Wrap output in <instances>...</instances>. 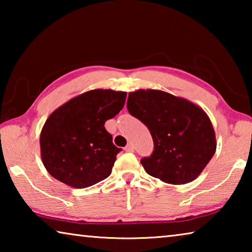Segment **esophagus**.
<instances>
[{
    "label": "esophagus",
    "mask_w": 252,
    "mask_h": 252,
    "mask_svg": "<svg viewBox=\"0 0 252 252\" xmlns=\"http://www.w3.org/2000/svg\"><path fill=\"white\" fill-rule=\"evenodd\" d=\"M125 150H126V152H133V151H134L133 144H132V143H129V144H127V146L125 148Z\"/></svg>",
    "instance_id": "obj_1"
}]
</instances>
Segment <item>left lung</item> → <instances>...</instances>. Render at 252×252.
<instances>
[{"label": "left lung", "instance_id": "8db88e82", "mask_svg": "<svg viewBox=\"0 0 252 252\" xmlns=\"http://www.w3.org/2000/svg\"><path fill=\"white\" fill-rule=\"evenodd\" d=\"M126 106L147 126L155 143L151 157L141 160L147 173L170 185L195 180L217 149L215 129L203 109L152 89L130 92Z\"/></svg>", "mask_w": 252, "mask_h": 252}]
</instances>
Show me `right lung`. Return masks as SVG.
I'll return each instance as SVG.
<instances>
[{
    "instance_id": "obj_1",
    "label": "right lung",
    "mask_w": 252,
    "mask_h": 252,
    "mask_svg": "<svg viewBox=\"0 0 252 252\" xmlns=\"http://www.w3.org/2000/svg\"><path fill=\"white\" fill-rule=\"evenodd\" d=\"M126 92L95 89L72 97L46 119L40 135L41 159L64 185L83 189L108 178L117 155L104 123L125 105Z\"/></svg>"
}]
</instances>
